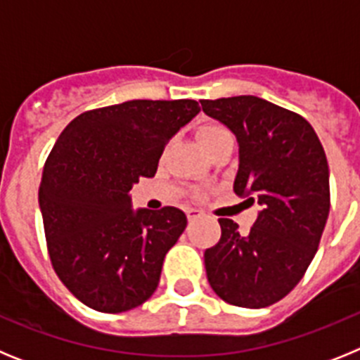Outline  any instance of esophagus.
Segmentation results:
<instances>
[{
	"label": "esophagus",
	"instance_id": "1",
	"mask_svg": "<svg viewBox=\"0 0 360 360\" xmlns=\"http://www.w3.org/2000/svg\"><path fill=\"white\" fill-rule=\"evenodd\" d=\"M186 214H187V219H189V221H195V219L202 218L203 212L198 211V209H193V207H191V209H187Z\"/></svg>",
	"mask_w": 360,
	"mask_h": 360
}]
</instances>
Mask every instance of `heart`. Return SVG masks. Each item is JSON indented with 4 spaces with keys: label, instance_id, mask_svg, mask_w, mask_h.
Here are the masks:
<instances>
[{
    "label": "heart",
    "instance_id": "b5f03b06",
    "mask_svg": "<svg viewBox=\"0 0 360 360\" xmlns=\"http://www.w3.org/2000/svg\"><path fill=\"white\" fill-rule=\"evenodd\" d=\"M196 139L202 144V148L205 151H209L211 148H214L218 142L227 141V139H232L231 131L225 128L224 124L219 122H205L202 126H198L196 129Z\"/></svg>",
    "mask_w": 360,
    "mask_h": 360
}]
</instances>
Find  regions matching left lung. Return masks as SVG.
<instances>
[{"mask_svg":"<svg viewBox=\"0 0 360 360\" xmlns=\"http://www.w3.org/2000/svg\"><path fill=\"white\" fill-rule=\"evenodd\" d=\"M202 110L238 139L234 193L263 207L245 234L218 219L221 238L203 254L207 279L225 303L270 307L294 290L319 249L330 212L323 144L299 113L254 95L202 101Z\"/></svg>","mask_w":360,"mask_h":360,"instance_id":"1","label":"left lung"}]
</instances>
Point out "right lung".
Listing matches in <instances>:
<instances>
[{"label": "right lung", "instance_id": "1", "mask_svg": "<svg viewBox=\"0 0 360 360\" xmlns=\"http://www.w3.org/2000/svg\"><path fill=\"white\" fill-rule=\"evenodd\" d=\"M200 111L193 98L128 101L72 120L44 162L39 207L56 274L86 307L120 314L157 290L180 209L133 212L129 191L151 178L165 144Z\"/></svg>", "mask_w": 360, "mask_h": 360}]
</instances>
